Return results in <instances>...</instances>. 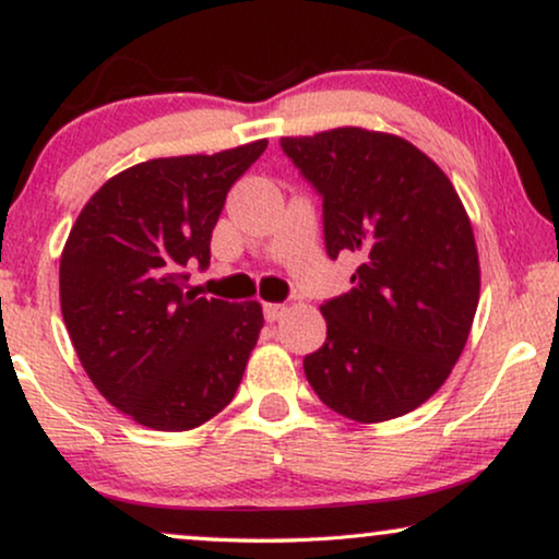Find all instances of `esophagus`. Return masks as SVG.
I'll list each match as a JSON object with an SVG mask.
<instances>
[{
    "instance_id": "esophagus-1",
    "label": "esophagus",
    "mask_w": 559,
    "mask_h": 559,
    "mask_svg": "<svg viewBox=\"0 0 559 559\" xmlns=\"http://www.w3.org/2000/svg\"><path fill=\"white\" fill-rule=\"evenodd\" d=\"M285 312H287V305H282V302H266L264 305V318L270 320V323L280 320L282 316H285Z\"/></svg>"
}]
</instances>
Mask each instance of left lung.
Here are the masks:
<instances>
[{
  "label": "left lung",
  "instance_id": "8db88e82",
  "mask_svg": "<svg viewBox=\"0 0 559 559\" xmlns=\"http://www.w3.org/2000/svg\"><path fill=\"white\" fill-rule=\"evenodd\" d=\"M280 144L323 198L328 257L361 259L348 293L320 308L328 335L305 356V377L356 423L407 415L448 379L476 316L468 213L448 175L402 136L343 127Z\"/></svg>",
  "mask_w": 559,
  "mask_h": 559
}]
</instances>
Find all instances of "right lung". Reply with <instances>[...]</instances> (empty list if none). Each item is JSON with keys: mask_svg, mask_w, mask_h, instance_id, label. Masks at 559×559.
Listing matches in <instances>:
<instances>
[{"mask_svg": "<svg viewBox=\"0 0 559 559\" xmlns=\"http://www.w3.org/2000/svg\"><path fill=\"white\" fill-rule=\"evenodd\" d=\"M266 140L216 155L159 157L104 182L60 257V310L98 392L152 430L182 432L234 400L262 305L186 293L211 264V234Z\"/></svg>", "mask_w": 559, "mask_h": 559, "instance_id": "right-lung-1", "label": "right lung"}]
</instances>
